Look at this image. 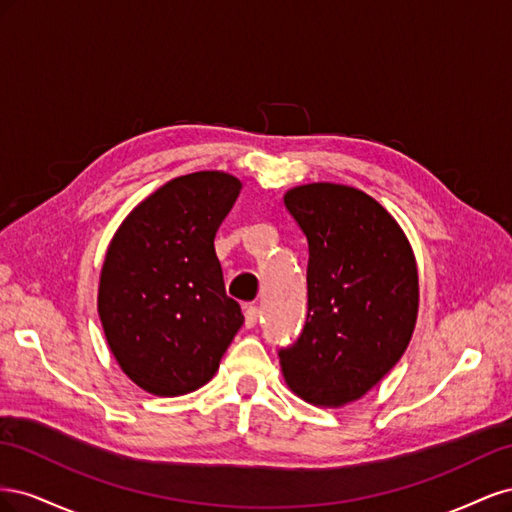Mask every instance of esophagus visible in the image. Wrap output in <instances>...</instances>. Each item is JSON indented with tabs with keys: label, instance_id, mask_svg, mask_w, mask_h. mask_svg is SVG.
I'll return each instance as SVG.
<instances>
[{
	"label": "esophagus",
	"instance_id": "obj_1",
	"mask_svg": "<svg viewBox=\"0 0 512 512\" xmlns=\"http://www.w3.org/2000/svg\"><path fill=\"white\" fill-rule=\"evenodd\" d=\"M245 327L247 329H252V327H256V322H258V316H260V312H258V307L256 305H245Z\"/></svg>",
	"mask_w": 512,
	"mask_h": 512
}]
</instances>
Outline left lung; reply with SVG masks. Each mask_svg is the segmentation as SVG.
<instances>
[{
    "label": "left lung",
    "instance_id": "1",
    "mask_svg": "<svg viewBox=\"0 0 512 512\" xmlns=\"http://www.w3.org/2000/svg\"><path fill=\"white\" fill-rule=\"evenodd\" d=\"M284 205L309 247L307 318L297 342L280 350L284 378L309 404L344 406L410 344L416 260L391 213L361 190L309 183L286 192Z\"/></svg>",
    "mask_w": 512,
    "mask_h": 512
}]
</instances>
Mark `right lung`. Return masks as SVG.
<instances>
[{"mask_svg":"<svg viewBox=\"0 0 512 512\" xmlns=\"http://www.w3.org/2000/svg\"><path fill=\"white\" fill-rule=\"evenodd\" d=\"M239 190L241 181L220 170L177 177L145 198L108 245L98 314L119 367L147 393L200 389L241 329L213 247Z\"/></svg>","mask_w":512,"mask_h":512,"instance_id":"obj_1","label":"right lung"}]
</instances>
